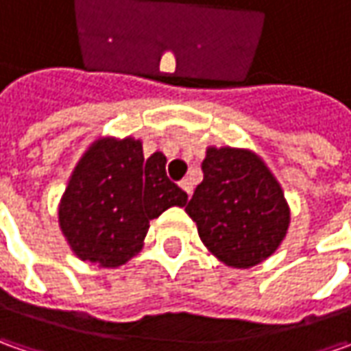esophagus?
I'll list each match as a JSON object with an SVG mask.
<instances>
[{
    "label": "esophagus",
    "instance_id": "1",
    "mask_svg": "<svg viewBox=\"0 0 351 351\" xmlns=\"http://www.w3.org/2000/svg\"><path fill=\"white\" fill-rule=\"evenodd\" d=\"M180 187H182L187 195H191V193H193V183L189 182V180H182V182H180Z\"/></svg>",
    "mask_w": 351,
    "mask_h": 351
}]
</instances>
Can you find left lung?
Returning a JSON list of instances; mask_svg holds the SVG:
<instances>
[{
  "mask_svg": "<svg viewBox=\"0 0 351 351\" xmlns=\"http://www.w3.org/2000/svg\"><path fill=\"white\" fill-rule=\"evenodd\" d=\"M203 182L185 213L201 242L228 267L267 260L287 234L291 210L283 189L260 156L246 148L209 146Z\"/></svg>",
  "mask_w": 351,
  "mask_h": 351,
  "instance_id": "8db88e82",
  "label": "left lung"
}]
</instances>
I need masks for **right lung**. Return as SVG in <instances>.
Listing matches in <instances>:
<instances>
[{
    "mask_svg": "<svg viewBox=\"0 0 351 351\" xmlns=\"http://www.w3.org/2000/svg\"><path fill=\"white\" fill-rule=\"evenodd\" d=\"M185 203L187 193L166 176L162 152L144 160L141 141L101 136L72 171L58 223L82 262L119 267L141 252L152 219Z\"/></svg>",
    "mask_w": 351,
    "mask_h": 351,
    "instance_id": "add662e5",
    "label": "right lung"
}]
</instances>
